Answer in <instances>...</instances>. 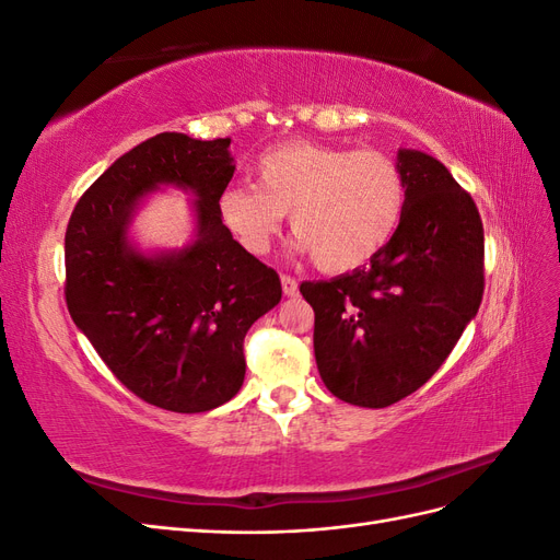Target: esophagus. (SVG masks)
I'll return each mask as SVG.
<instances>
[{
	"instance_id": "esophagus-1",
	"label": "esophagus",
	"mask_w": 560,
	"mask_h": 560,
	"mask_svg": "<svg viewBox=\"0 0 560 560\" xmlns=\"http://www.w3.org/2000/svg\"><path fill=\"white\" fill-rule=\"evenodd\" d=\"M280 282H282L284 296H296L299 294V282L292 276H280Z\"/></svg>"
}]
</instances>
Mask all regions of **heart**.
Returning a JSON list of instances; mask_svg holds the SVG:
<instances>
[{
    "label": "heart",
    "instance_id": "heart-1",
    "mask_svg": "<svg viewBox=\"0 0 560 560\" xmlns=\"http://www.w3.org/2000/svg\"><path fill=\"white\" fill-rule=\"evenodd\" d=\"M254 184H231L219 196V214L235 241L266 254L290 212L294 247L329 273L374 259L406 210L401 167L378 149L284 142L254 163Z\"/></svg>",
    "mask_w": 560,
    "mask_h": 560
}]
</instances>
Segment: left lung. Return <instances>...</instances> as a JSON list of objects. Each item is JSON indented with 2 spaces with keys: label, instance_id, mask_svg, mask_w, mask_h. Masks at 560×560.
Listing matches in <instances>:
<instances>
[{
  "label": "left lung",
  "instance_id": "left-lung-1",
  "mask_svg": "<svg viewBox=\"0 0 560 560\" xmlns=\"http://www.w3.org/2000/svg\"><path fill=\"white\" fill-rule=\"evenodd\" d=\"M406 210L389 245L364 268L301 282L315 311V362L341 401L383 409L425 385L477 315L483 224L448 167L399 149Z\"/></svg>",
  "mask_w": 560,
  "mask_h": 560
}]
</instances>
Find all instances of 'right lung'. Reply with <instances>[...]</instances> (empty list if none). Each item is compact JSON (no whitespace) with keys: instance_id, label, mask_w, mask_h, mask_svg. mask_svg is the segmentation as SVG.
I'll return each instance as SVG.
<instances>
[{"instance_id":"1","label":"right lung","mask_w":560,"mask_h":560,"mask_svg":"<svg viewBox=\"0 0 560 560\" xmlns=\"http://www.w3.org/2000/svg\"><path fill=\"white\" fill-rule=\"evenodd\" d=\"M231 138L161 132L116 159L83 194L65 233V301L112 374L175 413L238 395L247 329L282 299L273 268L233 241L219 196L233 177ZM166 185L196 196L197 235L144 255L127 238L141 198Z\"/></svg>"}]
</instances>
